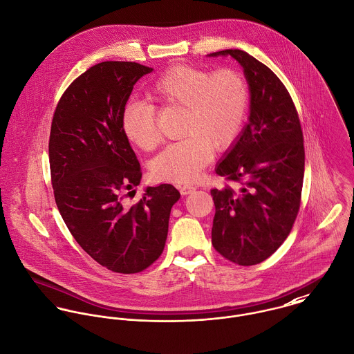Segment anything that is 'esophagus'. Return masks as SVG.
I'll return each mask as SVG.
<instances>
[{
    "instance_id": "34e87169",
    "label": "esophagus",
    "mask_w": 354,
    "mask_h": 354,
    "mask_svg": "<svg viewBox=\"0 0 354 354\" xmlns=\"http://www.w3.org/2000/svg\"><path fill=\"white\" fill-rule=\"evenodd\" d=\"M195 189H196V187H194V185H189V184H185V185L180 187V192H181V195H183V196H187V195L192 194Z\"/></svg>"
}]
</instances>
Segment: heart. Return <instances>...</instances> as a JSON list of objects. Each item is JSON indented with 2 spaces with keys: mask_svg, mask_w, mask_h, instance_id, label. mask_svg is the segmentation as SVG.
Here are the masks:
<instances>
[{
  "mask_svg": "<svg viewBox=\"0 0 354 354\" xmlns=\"http://www.w3.org/2000/svg\"><path fill=\"white\" fill-rule=\"evenodd\" d=\"M153 101L185 109L181 135L152 160L156 178L189 183L202 174L215 151L232 147L243 132L250 107V90L237 71H209L177 65L163 72L150 86ZM125 138L142 150H152L159 140L156 107L149 101H129L121 113Z\"/></svg>",
  "mask_w": 354,
  "mask_h": 354,
  "instance_id": "obj_1",
  "label": "heart"
}]
</instances>
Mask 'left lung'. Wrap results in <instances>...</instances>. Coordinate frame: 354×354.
I'll return each instance as SVG.
<instances>
[{
	"label": "left lung",
	"instance_id": "1",
	"mask_svg": "<svg viewBox=\"0 0 354 354\" xmlns=\"http://www.w3.org/2000/svg\"><path fill=\"white\" fill-rule=\"evenodd\" d=\"M209 55L239 61L251 93L250 122L215 169L240 188L211 189L212 245L236 264L253 266L282 245L297 218L305 163L301 124L289 91L268 66L239 49Z\"/></svg>",
	"mask_w": 354,
	"mask_h": 354
}]
</instances>
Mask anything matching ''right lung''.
<instances>
[{
  "label": "right lung",
  "instance_id": "right-lung-1",
  "mask_svg": "<svg viewBox=\"0 0 354 354\" xmlns=\"http://www.w3.org/2000/svg\"><path fill=\"white\" fill-rule=\"evenodd\" d=\"M152 68L103 61L75 79L55 107L49 139L51 185L77 244L110 271L136 274L162 254L180 192L149 187L132 205L142 169L122 133V107Z\"/></svg>",
  "mask_w": 354,
  "mask_h": 354
}]
</instances>
